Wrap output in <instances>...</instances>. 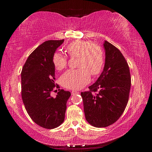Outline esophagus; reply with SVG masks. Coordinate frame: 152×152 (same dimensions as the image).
I'll return each instance as SVG.
<instances>
[{
    "label": "esophagus",
    "mask_w": 152,
    "mask_h": 152,
    "mask_svg": "<svg viewBox=\"0 0 152 152\" xmlns=\"http://www.w3.org/2000/svg\"><path fill=\"white\" fill-rule=\"evenodd\" d=\"M78 93H79V92L76 91H72V94H78Z\"/></svg>",
    "instance_id": "obj_1"
}]
</instances>
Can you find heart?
Wrapping results in <instances>:
<instances>
[{"label":"heart","instance_id":"1","mask_svg":"<svg viewBox=\"0 0 152 152\" xmlns=\"http://www.w3.org/2000/svg\"><path fill=\"white\" fill-rule=\"evenodd\" d=\"M71 57H78V70H69L61 77V84L69 89H80L88 83L92 76L98 75L104 66V54L102 48L89 41L77 40L70 43L66 48ZM52 62L56 70L65 68L68 60L66 56L56 52Z\"/></svg>","mask_w":152,"mask_h":152}]
</instances>
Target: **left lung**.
<instances>
[{"mask_svg": "<svg viewBox=\"0 0 152 152\" xmlns=\"http://www.w3.org/2000/svg\"><path fill=\"white\" fill-rule=\"evenodd\" d=\"M105 64L97 80L81 92L86 120L95 127L113 124L124 112L131 88L129 67L119 49L105 41Z\"/></svg>", "mask_w": 152, "mask_h": 152, "instance_id": "8db88e82", "label": "left lung"}]
</instances>
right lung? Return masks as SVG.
Listing matches in <instances>:
<instances>
[{"label": "right lung", "mask_w": 152, "mask_h": 152, "mask_svg": "<svg viewBox=\"0 0 152 152\" xmlns=\"http://www.w3.org/2000/svg\"><path fill=\"white\" fill-rule=\"evenodd\" d=\"M64 39L46 41L31 53L21 71V96L28 115L36 124L54 129L65 119L66 103L71 93L60 90L51 96L55 84V67L52 58Z\"/></svg>", "instance_id": "add662e5"}]
</instances>
